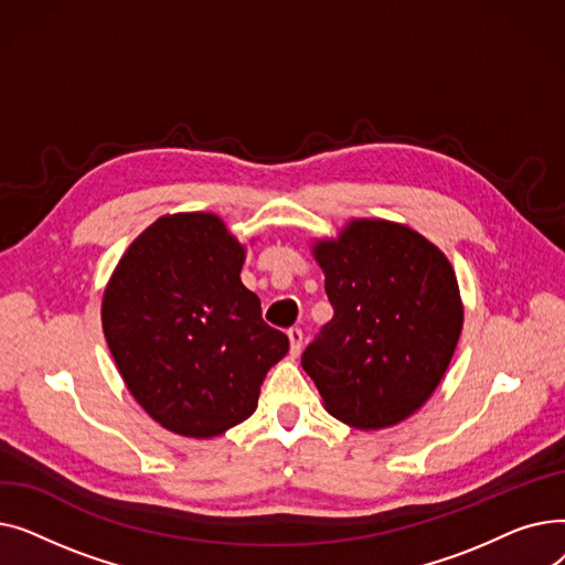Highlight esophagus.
<instances>
[{
  "label": "esophagus",
  "mask_w": 565,
  "mask_h": 565,
  "mask_svg": "<svg viewBox=\"0 0 565 565\" xmlns=\"http://www.w3.org/2000/svg\"><path fill=\"white\" fill-rule=\"evenodd\" d=\"M288 341H290V358H298V354L302 352V341H305L302 330H298V328L288 330Z\"/></svg>",
  "instance_id": "esophagus-1"
}]
</instances>
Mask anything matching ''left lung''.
I'll use <instances>...</instances> for the list:
<instances>
[{"label":"left lung","mask_w":565,"mask_h":565,"mask_svg":"<svg viewBox=\"0 0 565 565\" xmlns=\"http://www.w3.org/2000/svg\"><path fill=\"white\" fill-rule=\"evenodd\" d=\"M311 254L334 318L305 350L302 369L334 419L392 428L422 409L462 332L454 265L428 237L390 220H350Z\"/></svg>","instance_id":"1"}]
</instances>
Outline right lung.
Segmentation results:
<instances>
[{"label":"right lung","instance_id":"right-lung-1","mask_svg":"<svg viewBox=\"0 0 565 565\" xmlns=\"http://www.w3.org/2000/svg\"><path fill=\"white\" fill-rule=\"evenodd\" d=\"M247 247L215 213L143 228L103 292V332L128 392L162 428L211 439L249 419L288 337L241 281Z\"/></svg>","mask_w":565,"mask_h":565}]
</instances>
